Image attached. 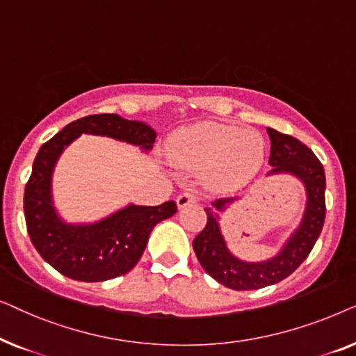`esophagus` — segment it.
<instances>
[{
	"mask_svg": "<svg viewBox=\"0 0 356 356\" xmlns=\"http://www.w3.org/2000/svg\"><path fill=\"white\" fill-rule=\"evenodd\" d=\"M197 202H199V197L196 196V194H193V193H181L177 197L178 209H183V207L191 206V204H197Z\"/></svg>",
	"mask_w": 356,
	"mask_h": 356,
	"instance_id": "34e87169",
	"label": "esophagus"
}]
</instances>
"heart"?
Returning a JSON list of instances; mask_svg holds the SVG:
<instances>
[{
  "instance_id": "heart-1",
  "label": "heart",
  "mask_w": 356,
  "mask_h": 356,
  "mask_svg": "<svg viewBox=\"0 0 356 356\" xmlns=\"http://www.w3.org/2000/svg\"><path fill=\"white\" fill-rule=\"evenodd\" d=\"M264 140L256 131L232 124L201 123L179 131L170 143V155L191 172L206 173L220 189L241 186L254 177L264 160Z\"/></svg>"
}]
</instances>
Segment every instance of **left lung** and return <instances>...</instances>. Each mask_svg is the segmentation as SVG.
Returning a JSON list of instances; mask_svg holds the SVG:
<instances>
[{"instance_id":"8db88e82","label":"left lung","mask_w":356,"mask_h":356,"mask_svg":"<svg viewBox=\"0 0 356 356\" xmlns=\"http://www.w3.org/2000/svg\"><path fill=\"white\" fill-rule=\"evenodd\" d=\"M270 136V173H293L303 179L308 202L296 230L284 250L274 259L266 262H243L228 252L225 241L220 235L217 223V211H223L227 204L235 201L233 197L216 199L213 209H204L207 213V223L202 232L194 238L193 250L202 269L218 284L232 290L245 291L264 289L267 285L284 280L291 272L298 269L301 262L309 256L316 240L323 230L325 218V175L324 167L313 150L289 134L269 128Z\"/></svg>"}]
</instances>
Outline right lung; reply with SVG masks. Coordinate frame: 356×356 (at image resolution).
Instances as JSON below:
<instances>
[{"label": "right lung", "instance_id": "obj_1", "mask_svg": "<svg viewBox=\"0 0 356 356\" xmlns=\"http://www.w3.org/2000/svg\"><path fill=\"white\" fill-rule=\"evenodd\" d=\"M82 133L108 136L149 150L155 143L150 126L113 113L89 115L72 121L47 140L33 160L24 191V216L32 245L60 274L79 282H104L129 272L138 264L149 235L159 222L177 213V202L128 206L92 225H67L51 206V172L58 157Z\"/></svg>", "mask_w": 356, "mask_h": 356}]
</instances>
